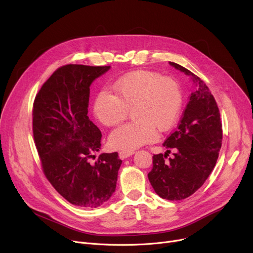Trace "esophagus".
I'll use <instances>...</instances> for the list:
<instances>
[{
	"mask_svg": "<svg viewBox=\"0 0 253 253\" xmlns=\"http://www.w3.org/2000/svg\"><path fill=\"white\" fill-rule=\"evenodd\" d=\"M134 154V151H126V150H123L119 152V158L122 160H126L127 158H129L130 155Z\"/></svg>",
	"mask_w": 253,
	"mask_h": 253,
	"instance_id": "1",
	"label": "esophagus"
}]
</instances>
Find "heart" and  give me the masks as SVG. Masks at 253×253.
Instances as JSON below:
<instances>
[{"label": "heart", "instance_id": "obj_1", "mask_svg": "<svg viewBox=\"0 0 253 253\" xmlns=\"http://www.w3.org/2000/svg\"><path fill=\"white\" fill-rule=\"evenodd\" d=\"M116 95L100 91L93 112L106 126H115L133 112L135 122L116 128L109 137L114 149L133 151L159 137L158 129H170L182 108V91L171 77L150 71H136L113 83Z\"/></svg>", "mask_w": 253, "mask_h": 253}]
</instances>
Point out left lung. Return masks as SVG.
Masks as SVG:
<instances>
[{
  "mask_svg": "<svg viewBox=\"0 0 253 253\" xmlns=\"http://www.w3.org/2000/svg\"><path fill=\"white\" fill-rule=\"evenodd\" d=\"M170 65L192 77L198 87L177 128L163 143L167 152L153 154L148 179L161 198L180 201L195 194L211 174L221 148L222 125L217 103L206 83L184 67L173 62ZM171 150L174 156L168 159Z\"/></svg>",
  "mask_w": 253,
  "mask_h": 253,
  "instance_id": "1",
  "label": "left lung"
}]
</instances>
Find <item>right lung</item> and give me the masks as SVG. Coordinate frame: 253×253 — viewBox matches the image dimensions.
Wrapping results in <instances>:
<instances>
[{
    "label": "right lung",
    "mask_w": 253,
    "mask_h": 253,
    "mask_svg": "<svg viewBox=\"0 0 253 253\" xmlns=\"http://www.w3.org/2000/svg\"><path fill=\"white\" fill-rule=\"evenodd\" d=\"M110 66L65 65L56 69L36 94L33 135L48 181L68 202L98 208L113 195L123 161L117 152L102 153V133L88 112L91 82Z\"/></svg>",
    "instance_id": "obj_1"
}]
</instances>
